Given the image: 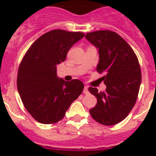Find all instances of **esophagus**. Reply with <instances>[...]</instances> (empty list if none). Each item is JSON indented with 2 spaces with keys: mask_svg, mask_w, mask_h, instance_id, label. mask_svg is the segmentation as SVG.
<instances>
[{
  "mask_svg": "<svg viewBox=\"0 0 156 156\" xmlns=\"http://www.w3.org/2000/svg\"><path fill=\"white\" fill-rule=\"evenodd\" d=\"M83 93H84V94H86V95H87L88 93H89V91H88V87L85 86V87H84V90H83Z\"/></svg>",
  "mask_w": 156,
  "mask_h": 156,
  "instance_id": "esophagus-1",
  "label": "esophagus"
}]
</instances>
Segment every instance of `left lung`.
<instances>
[{
	"label": "left lung",
	"instance_id": "left-lung-1",
	"mask_svg": "<svg viewBox=\"0 0 156 156\" xmlns=\"http://www.w3.org/2000/svg\"><path fill=\"white\" fill-rule=\"evenodd\" d=\"M86 39L98 48L96 70L106 73L103 77L106 90L98 92L97 88L88 89L97 98L90 114L98 123L113 126L128 116L138 98L142 81L138 57L126 40L112 30L87 33Z\"/></svg>",
	"mask_w": 156,
	"mask_h": 156
}]
</instances>
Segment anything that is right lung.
<instances>
[{
    "mask_svg": "<svg viewBox=\"0 0 156 156\" xmlns=\"http://www.w3.org/2000/svg\"><path fill=\"white\" fill-rule=\"evenodd\" d=\"M84 37L82 32L53 30L29 48L18 68L17 87L25 108L42 124L61 121L84 88L80 80L66 82L56 75L70 48Z\"/></svg>",
    "mask_w": 156,
    "mask_h": 156,
    "instance_id": "1",
    "label": "right lung"
}]
</instances>
